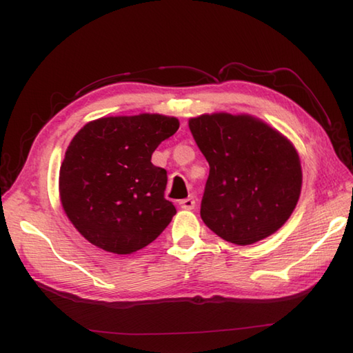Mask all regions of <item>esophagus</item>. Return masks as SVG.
<instances>
[{
    "instance_id": "esophagus-1",
    "label": "esophagus",
    "mask_w": 353,
    "mask_h": 353,
    "mask_svg": "<svg viewBox=\"0 0 353 353\" xmlns=\"http://www.w3.org/2000/svg\"><path fill=\"white\" fill-rule=\"evenodd\" d=\"M195 205H196V201L193 198H185L179 201V207H181L183 210H193Z\"/></svg>"
}]
</instances>
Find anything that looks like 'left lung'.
Instances as JSON below:
<instances>
[{
  "label": "left lung",
  "mask_w": 353,
  "mask_h": 353,
  "mask_svg": "<svg viewBox=\"0 0 353 353\" xmlns=\"http://www.w3.org/2000/svg\"><path fill=\"white\" fill-rule=\"evenodd\" d=\"M210 166L201 218L236 245L276 233L297 205L301 168L297 150L267 123L250 116L204 114L189 120Z\"/></svg>",
  "instance_id": "1"
}]
</instances>
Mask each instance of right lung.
<instances>
[{
    "mask_svg": "<svg viewBox=\"0 0 353 353\" xmlns=\"http://www.w3.org/2000/svg\"><path fill=\"white\" fill-rule=\"evenodd\" d=\"M179 128L160 114L103 117L79 131L59 172L61 203L92 245L131 254L161 234L176 213L164 198L168 172L150 161Z\"/></svg>",
    "mask_w": 353,
    "mask_h": 353,
    "instance_id": "1",
    "label": "right lung"
}]
</instances>
